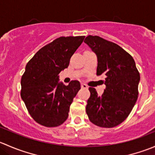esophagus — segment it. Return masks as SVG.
<instances>
[{
  "label": "esophagus",
  "instance_id": "esophagus-1",
  "mask_svg": "<svg viewBox=\"0 0 155 155\" xmlns=\"http://www.w3.org/2000/svg\"><path fill=\"white\" fill-rule=\"evenodd\" d=\"M81 87H82V88H87V85L85 83H81Z\"/></svg>",
  "mask_w": 155,
  "mask_h": 155
}]
</instances>
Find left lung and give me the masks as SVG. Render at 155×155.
<instances>
[{"label": "left lung", "instance_id": "left-lung-1", "mask_svg": "<svg viewBox=\"0 0 155 155\" xmlns=\"http://www.w3.org/2000/svg\"><path fill=\"white\" fill-rule=\"evenodd\" d=\"M84 42L96 54L97 75H105L107 86L101 96L89 87L86 113L95 125L113 127L127 118L137 102L140 73L132 56L118 45L98 36H87Z\"/></svg>", "mask_w": 155, "mask_h": 155}]
</instances>
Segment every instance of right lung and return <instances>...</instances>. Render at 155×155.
Instances as JSON below:
<instances>
[{
    "label": "right lung",
    "mask_w": 155,
    "mask_h": 155,
    "mask_svg": "<svg viewBox=\"0 0 155 155\" xmlns=\"http://www.w3.org/2000/svg\"><path fill=\"white\" fill-rule=\"evenodd\" d=\"M85 36L61 37L40 48L29 61L21 79V97L34 120L48 127L63 124L70 104L81 88L79 81L59 82L71 56Z\"/></svg>",
    "instance_id": "obj_1"
}]
</instances>
